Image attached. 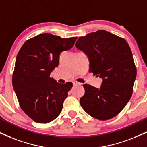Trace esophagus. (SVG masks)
Wrapping results in <instances>:
<instances>
[{"instance_id": "34e87169", "label": "esophagus", "mask_w": 147, "mask_h": 147, "mask_svg": "<svg viewBox=\"0 0 147 147\" xmlns=\"http://www.w3.org/2000/svg\"><path fill=\"white\" fill-rule=\"evenodd\" d=\"M72 83H73V85H75V86H76V85H81L82 84H81V83H79V82H77V81H73V82H72Z\"/></svg>"}]
</instances>
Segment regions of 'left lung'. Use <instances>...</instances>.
Returning a JSON list of instances; mask_svg holds the SVG:
<instances>
[{
  "mask_svg": "<svg viewBox=\"0 0 147 147\" xmlns=\"http://www.w3.org/2000/svg\"><path fill=\"white\" fill-rule=\"evenodd\" d=\"M75 46L88 56L90 72L103 80L99 89L83 85L81 107L97 119L114 117L131 98L136 77L129 45L124 38L101 30L79 37Z\"/></svg>",
  "mask_w": 147,
  "mask_h": 147,
  "instance_id": "8db88e82",
  "label": "left lung"
}]
</instances>
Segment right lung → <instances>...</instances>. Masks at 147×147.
I'll list each match as a JSON object with an SVG mask.
<instances>
[{"label":"right lung","mask_w":147,"mask_h":147,"mask_svg":"<svg viewBox=\"0 0 147 147\" xmlns=\"http://www.w3.org/2000/svg\"><path fill=\"white\" fill-rule=\"evenodd\" d=\"M77 37L62 38L49 33L24 42L17 55L12 83L20 107L36 123H47L60 114L72 83H59L50 74L58 66L62 51Z\"/></svg>","instance_id":"right-lung-1"}]
</instances>
